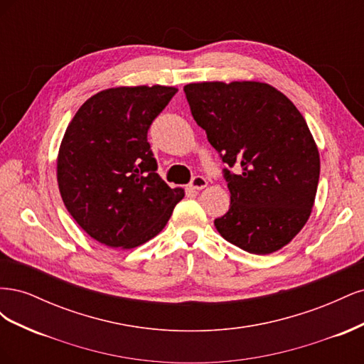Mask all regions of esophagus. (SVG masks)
I'll return each instance as SVG.
<instances>
[{
	"mask_svg": "<svg viewBox=\"0 0 364 364\" xmlns=\"http://www.w3.org/2000/svg\"><path fill=\"white\" fill-rule=\"evenodd\" d=\"M206 185H208V182H206L203 176H194V178L190 182V188L191 190H203Z\"/></svg>",
	"mask_w": 364,
	"mask_h": 364,
	"instance_id": "obj_1",
	"label": "esophagus"
}]
</instances>
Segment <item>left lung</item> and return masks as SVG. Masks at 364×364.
Returning <instances> with one entry per match:
<instances>
[{
    "label": "left lung",
    "mask_w": 364,
    "mask_h": 364,
    "mask_svg": "<svg viewBox=\"0 0 364 364\" xmlns=\"http://www.w3.org/2000/svg\"><path fill=\"white\" fill-rule=\"evenodd\" d=\"M183 92L196 123L228 165L229 211L214 220L220 235L257 255L290 243L311 214L321 173L302 114L259 82L190 83Z\"/></svg>",
    "instance_id": "8db88e82"
}]
</instances>
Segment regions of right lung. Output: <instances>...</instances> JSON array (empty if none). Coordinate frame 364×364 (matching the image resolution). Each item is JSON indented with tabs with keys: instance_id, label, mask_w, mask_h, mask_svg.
Returning <instances> with one entry per match:
<instances>
[{
	"instance_id": "1",
	"label": "right lung",
	"mask_w": 364,
	"mask_h": 364,
	"mask_svg": "<svg viewBox=\"0 0 364 364\" xmlns=\"http://www.w3.org/2000/svg\"><path fill=\"white\" fill-rule=\"evenodd\" d=\"M178 92L170 86L111 87L86 100L62 139L58 183L79 226L109 247L132 249L167 225L182 188L156 173L147 132Z\"/></svg>"
}]
</instances>
